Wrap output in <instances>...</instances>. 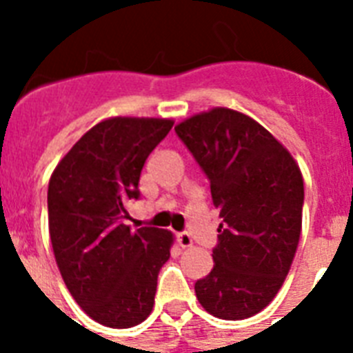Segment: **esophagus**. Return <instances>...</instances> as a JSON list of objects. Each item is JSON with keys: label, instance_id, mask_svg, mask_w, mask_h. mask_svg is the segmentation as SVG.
Returning a JSON list of instances; mask_svg holds the SVG:
<instances>
[{"label": "esophagus", "instance_id": "obj_1", "mask_svg": "<svg viewBox=\"0 0 353 353\" xmlns=\"http://www.w3.org/2000/svg\"><path fill=\"white\" fill-rule=\"evenodd\" d=\"M177 241H179V245H181V247H192V243H194L192 236L188 234V232H185V231L177 234Z\"/></svg>", "mask_w": 353, "mask_h": 353}]
</instances>
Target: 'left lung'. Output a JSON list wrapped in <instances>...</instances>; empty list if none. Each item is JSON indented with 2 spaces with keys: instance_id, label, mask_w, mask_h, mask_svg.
I'll list each match as a JSON object with an SVG mask.
<instances>
[{
  "instance_id": "1",
  "label": "left lung",
  "mask_w": 353,
  "mask_h": 353,
  "mask_svg": "<svg viewBox=\"0 0 353 353\" xmlns=\"http://www.w3.org/2000/svg\"><path fill=\"white\" fill-rule=\"evenodd\" d=\"M220 209L214 268L194 290L218 319L262 312L290 273L302 227L304 179L291 154L256 121L214 108L176 126Z\"/></svg>"
}]
</instances>
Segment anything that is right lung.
Wrapping results in <instances>:
<instances>
[{"instance_id": "right-lung-1", "label": "right lung", "mask_w": 353, "mask_h": 353, "mask_svg": "<svg viewBox=\"0 0 353 353\" xmlns=\"http://www.w3.org/2000/svg\"><path fill=\"white\" fill-rule=\"evenodd\" d=\"M170 119L99 122L54 168L47 190L49 234L58 269L82 310L110 328H132L154 307L157 274L170 258L172 232L132 231L122 221L139 199V177Z\"/></svg>"}]
</instances>
